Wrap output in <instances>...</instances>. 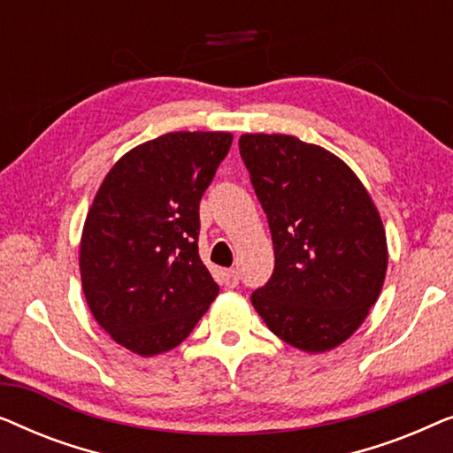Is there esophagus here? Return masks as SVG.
Listing matches in <instances>:
<instances>
[{
	"instance_id": "esophagus-1",
	"label": "esophagus",
	"mask_w": 453,
	"mask_h": 453,
	"mask_svg": "<svg viewBox=\"0 0 453 453\" xmlns=\"http://www.w3.org/2000/svg\"><path fill=\"white\" fill-rule=\"evenodd\" d=\"M220 278H222V282H225V287H228V288H234V287H239V272L237 270H222L220 272Z\"/></svg>"
}]
</instances>
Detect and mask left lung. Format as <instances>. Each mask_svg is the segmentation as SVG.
Wrapping results in <instances>:
<instances>
[{"instance_id":"obj_1","label":"left lung","mask_w":453,"mask_h":453,"mask_svg":"<svg viewBox=\"0 0 453 453\" xmlns=\"http://www.w3.org/2000/svg\"><path fill=\"white\" fill-rule=\"evenodd\" d=\"M239 152L274 243V272L251 295L253 307L295 349H336L381 293L388 243L380 212L350 166L326 148L243 134Z\"/></svg>"}]
</instances>
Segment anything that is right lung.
I'll list each match as a JSON object with an SVG mask.
<instances>
[{
  "instance_id": "obj_1",
  "label": "right lung",
  "mask_w": 453,
  "mask_h": 453,
  "mask_svg": "<svg viewBox=\"0 0 453 453\" xmlns=\"http://www.w3.org/2000/svg\"><path fill=\"white\" fill-rule=\"evenodd\" d=\"M226 132H173L117 160L80 241L86 303L142 357L175 349L219 295L197 253L200 200L231 148Z\"/></svg>"
}]
</instances>
